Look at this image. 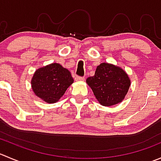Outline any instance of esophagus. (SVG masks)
<instances>
[{"label": "esophagus", "instance_id": "34e87169", "mask_svg": "<svg viewBox=\"0 0 161 161\" xmlns=\"http://www.w3.org/2000/svg\"><path fill=\"white\" fill-rule=\"evenodd\" d=\"M75 80L76 82H79V81H84V80H85V78H84V77H79V76H76V77L75 78Z\"/></svg>", "mask_w": 161, "mask_h": 161}]
</instances>
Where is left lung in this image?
<instances>
[{
  "label": "left lung",
  "instance_id": "left-lung-1",
  "mask_svg": "<svg viewBox=\"0 0 161 161\" xmlns=\"http://www.w3.org/2000/svg\"><path fill=\"white\" fill-rule=\"evenodd\" d=\"M86 83L100 104L111 107L123 101L131 80L121 67L103 62L97 66L94 76L86 79Z\"/></svg>",
  "mask_w": 161,
  "mask_h": 161
}]
</instances>
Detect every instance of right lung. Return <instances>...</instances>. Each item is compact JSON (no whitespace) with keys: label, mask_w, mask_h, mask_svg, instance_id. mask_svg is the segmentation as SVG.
I'll use <instances>...</instances> for the list:
<instances>
[{"label":"right lung","mask_w":161,"mask_h":161,"mask_svg":"<svg viewBox=\"0 0 161 161\" xmlns=\"http://www.w3.org/2000/svg\"><path fill=\"white\" fill-rule=\"evenodd\" d=\"M71 72L58 63L36 69L31 79V86L36 97L47 103L58 102L73 83Z\"/></svg>","instance_id":"obj_1"}]
</instances>
